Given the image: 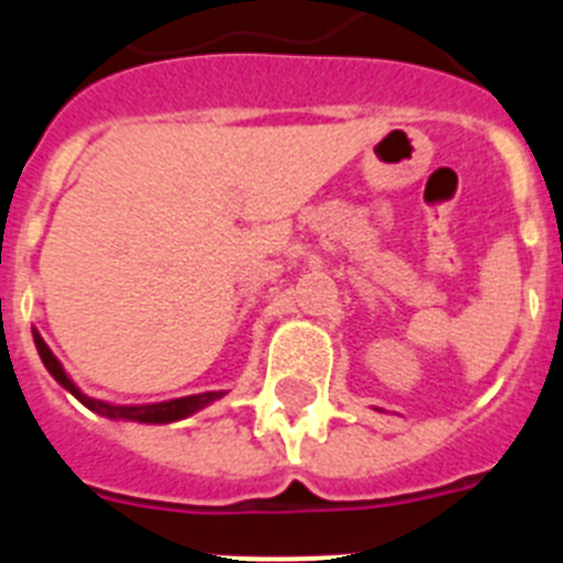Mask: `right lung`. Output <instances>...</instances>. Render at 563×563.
<instances>
[{
    "mask_svg": "<svg viewBox=\"0 0 563 563\" xmlns=\"http://www.w3.org/2000/svg\"><path fill=\"white\" fill-rule=\"evenodd\" d=\"M33 341H36V350L42 355V363L47 366V372L62 383L64 389L69 395L81 400L89 411H96V415L109 417V420H134V422H174L183 420V417L194 415V411H200L202 406L213 402L217 397H222V391H206V395H191V397H180V400H166V402H148V406H114V402H103L96 400V397H87L81 389H78L76 383L69 380L67 372L62 369V363L58 357L49 352L47 343L42 341L36 330H33Z\"/></svg>",
    "mask_w": 563,
    "mask_h": 563,
    "instance_id": "add662e5",
    "label": "right lung"
}]
</instances>
